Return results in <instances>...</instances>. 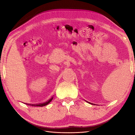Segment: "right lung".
I'll return each instance as SVG.
<instances>
[{"label": "right lung", "instance_id": "right-lung-1", "mask_svg": "<svg viewBox=\"0 0 135 135\" xmlns=\"http://www.w3.org/2000/svg\"><path fill=\"white\" fill-rule=\"evenodd\" d=\"M53 98V97H52L50 99L47 100V102H45V103H39V104H30V105H32V106H38V107H43V106H45V105H47V104H49V103L51 101V100H52Z\"/></svg>", "mask_w": 135, "mask_h": 135}]
</instances>
